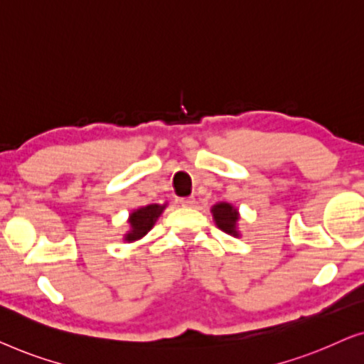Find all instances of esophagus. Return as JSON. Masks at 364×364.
I'll return each instance as SVG.
<instances>
[{
  "mask_svg": "<svg viewBox=\"0 0 364 364\" xmlns=\"http://www.w3.org/2000/svg\"><path fill=\"white\" fill-rule=\"evenodd\" d=\"M180 203L183 206H193L194 204V196H188V198H181Z\"/></svg>",
  "mask_w": 364,
  "mask_h": 364,
  "instance_id": "obj_1",
  "label": "esophagus"
}]
</instances>
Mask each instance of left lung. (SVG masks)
<instances>
[{"mask_svg": "<svg viewBox=\"0 0 364 364\" xmlns=\"http://www.w3.org/2000/svg\"><path fill=\"white\" fill-rule=\"evenodd\" d=\"M213 216L214 221H216L218 228L223 229L224 232L237 235V231H235V223H237V211L228 203H219L213 208Z\"/></svg>", "mask_w": 364, "mask_h": 364, "instance_id": "left-lung-1", "label": "left lung"}]
</instances>
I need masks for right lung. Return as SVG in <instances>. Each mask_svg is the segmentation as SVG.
<instances>
[{
  "label": "right lung",
  "instance_id": "obj_1",
  "mask_svg": "<svg viewBox=\"0 0 364 364\" xmlns=\"http://www.w3.org/2000/svg\"><path fill=\"white\" fill-rule=\"evenodd\" d=\"M165 206H160V204H150V206L136 209L135 213L130 216V224L132 231L125 235L127 240H136L145 235L155 224L156 218L160 216Z\"/></svg>",
  "mask_w": 364,
  "mask_h": 364
}]
</instances>
